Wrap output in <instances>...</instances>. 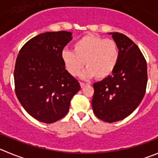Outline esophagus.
<instances>
[{
    "mask_svg": "<svg viewBox=\"0 0 158 158\" xmlns=\"http://www.w3.org/2000/svg\"><path fill=\"white\" fill-rule=\"evenodd\" d=\"M80 85H81V88H84L85 86H86V84H85V82H80Z\"/></svg>",
    "mask_w": 158,
    "mask_h": 158,
    "instance_id": "obj_1",
    "label": "esophagus"
}]
</instances>
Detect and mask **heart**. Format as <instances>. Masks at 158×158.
<instances>
[{
    "label": "heart",
    "mask_w": 158,
    "mask_h": 158,
    "mask_svg": "<svg viewBox=\"0 0 158 158\" xmlns=\"http://www.w3.org/2000/svg\"><path fill=\"white\" fill-rule=\"evenodd\" d=\"M118 57V45L113 40L94 35H86L78 40L73 44V50L62 52L63 61L72 76H77L86 64L88 67L81 74L85 79L109 77L116 67Z\"/></svg>",
    "instance_id": "1"
}]
</instances>
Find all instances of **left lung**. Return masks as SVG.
<instances>
[{
    "mask_svg": "<svg viewBox=\"0 0 158 158\" xmlns=\"http://www.w3.org/2000/svg\"><path fill=\"white\" fill-rule=\"evenodd\" d=\"M118 45L119 57L112 75L93 85L92 109L98 118L114 123L137 108L146 92L148 67L139 47L127 35L109 32Z\"/></svg>",
    "mask_w": 158,
    "mask_h": 158,
    "instance_id": "8db88e82",
    "label": "left lung"
}]
</instances>
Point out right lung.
Instances as JSON below:
<instances>
[{
	"label": "right lung",
	"instance_id": "obj_1",
	"mask_svg": "<svg viewBox=\"0 0 158 158\" xmlns=\"http://www.w3.org/2000/svg\"><path fill=\"white\" fill-rule=\"evenodd\" d=\"M70 31H48L28 40L19 51L14 71L15 94L31 116L52 123L65 116L80 84L65 69L62 52Z\"/></svg>",
	"mask_w": 158,
	"mask_h": 158
}]
</instances>
